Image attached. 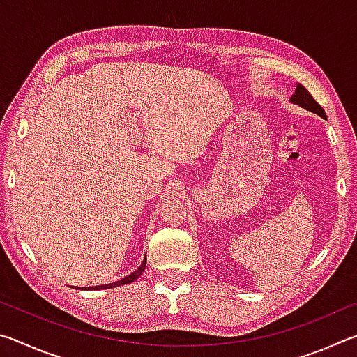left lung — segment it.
I'll use <instances>...</instances> for the list:
<instances>
[{
    "instance_id": "obj_1",
    "label": "left lung",
    "mask_w": 357,
    "mask_h": 357,
    "mask_svg": "<svg viewBox=\"0 0 357 357\" xmlns=\"http://www.w3.org/2000/svg\"><path fill=\"white\" fill-rule=\"evenodd\" d=\"M289 102H291V104L299 105L302 108H305V110H309L312 113H317L321 118H326V112L323 110V107L319 105L315 99H313V96L307 91V89L302 86L301 83H298V86H296V91L291 96Z\"/></svg>"
}]
</instances>
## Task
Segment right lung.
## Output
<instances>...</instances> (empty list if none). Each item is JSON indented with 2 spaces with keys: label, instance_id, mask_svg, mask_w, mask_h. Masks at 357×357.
<instances>
[{
  "label": "right lung",
  "instance_id": "obj_1",
  "mask_svg": "<svg viewBox=\"0 0 357 357\" xmlns=\"http://www.w3.org/2000/svg\"><path fill=\"white\" fill-rule=\"evenodd\" d=\"M144 268H146V258L143 259V263L140 264V268H138L137 271H134L130 275H126L124 279H121L118 282H113V283H107V285H98V287H89V288H83V289H107V288H113V287H121V285H128V283H132L135 282L138 277H140V274L144 271ZM77 289H82L75 287Z\"/></svg>",
  "mask_w": 357,
  "mask_h": 357
}]
</instances>
